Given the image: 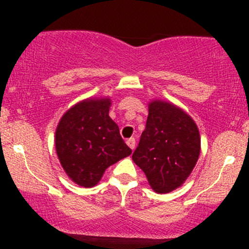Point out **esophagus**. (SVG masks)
<instances>
[{
	"label": "esophagus",
	"instance_id": "obj_1",
	"mask_svg": "<svg viewBox=\"0 0 249 249\" xmlns=\"http://www.w3.org/2000/svg\"><path fill=\"white\" fill-rule=\"evenodd\" d=\"M126 144L129 145V147L131 148L132 150H134L135 149V145H136V141H135V139H132V137H131V139L126 140Z\"/></svg>",
	"mask_w": 249,
	"mask_h": 249
}]
</instances>
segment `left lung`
<instances>
[{"mask_svg":"<svg viewBox=\"0 0 249 249\" xmlns=\"http://www.w3.org/2000/svg\"><path fill=\"white\" fill-rule=\"evenodd\" d=\"M199 155L194 120L169 102H150L145 129L132 154L150 187L159 194L172 192L189 177Z\"/></svg>","mask_w":249,"mask_h":249,"instance_id":"obj_1","label":"left lung"}]
</instances>
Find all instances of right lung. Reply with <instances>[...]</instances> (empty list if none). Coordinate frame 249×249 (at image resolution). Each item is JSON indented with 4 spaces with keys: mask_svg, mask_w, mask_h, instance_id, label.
Listing matches in <instances>:
<instances>
[{
    "mask_svg": "<svg viewBox=\"0 0 249 249\" xmlns=\"http://www.w3.org/2000/svg\"><path fill=\"white\" fill-rule=\"evenodd\" d=\"M109 99L85 100L67 110L57 125V157L67 176L82 187L97 184L107 167L131 154L109 118Z\"/></svg>",
    "mask_w": 249,
    "mask_h": 249,
    "instance_id": "add662e5",
    "label": "right lung"
}]
</instances>
